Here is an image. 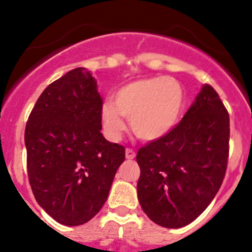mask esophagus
Returning <instances> with one entry per match:
<instances>
[{
  "instance_id": "obj_1",
  "label": "esophagus",
  "mask_w": 252,
  "mask_h": 252,
  "mask_svg": "<svg viewBox=\"0 0 252 252\" xmlns=\"http://www.w3.org/2000/svg\"><path fill=\"white\" fill-rule=\"evenodd\" d=\"M125 155H126V159L127 160H132L133 158L136 157V154H135V151H133L132 149H126V151H125Z\"/></svg>"
}]
</instances>
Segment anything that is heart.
I'll return each instance as SVG.
<instances>
[{
    "label": "heart",
    "instance_id": "1",
    "mask_svg": "<svg viewBox=\"0 0 252 252\" xmlns=\"http://www.w3.org/2000/svg\"><path fill=\"white\" fill-rule=\"evenodd\" d=\"M184 102L183 87L174 78L153 77L130 82L115 93V103L107 101L102 106L103 132L108 139L119 140L126 130V117L140 140L157 141L175 127Z\"/></svg>",
    "mask_w": 252,
    "mask_h": 252
}]
</instances>
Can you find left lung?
Here are the masks:
<instances>
[{
  "label": "left lung",
  "mask_w": 252,
  "mask_h": 252,
  "mask_svg": "<svg viewBox=\"0 0 252 252\" xmlns=\"http://www.w3.org/2000/svg\"><path fill=\"white\" fill-rule=\"evenodd\" d=\"M228 141V112L204 84L182 121L137 151V198L151 221L180 228L203 212L223 182Z\"/></svg>",
  "instance_id": "8db88e82"
}]
</instances>
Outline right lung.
<instances>
[{
    "mask_svg": "<svg viewBox=\"0 0 252 252\" xmlns=\"http://www.w3.org/2000/svg\"><path fill=\"white\" fill-rule=\"evenodd\" d=\"M101 95L86 68L45 88L25 128L28 174L39 206L65 226L92 220L107 201L125 148L102 135Z\"/></svg>",
    "mask_w": 252,
    "mask_h": 252,
    "instance_id": "add662e5",
    "label": "right lung"
}]
</instances>
